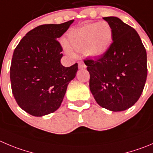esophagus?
Returning <instances> with one entry per match:
<instances>
[{
    "label": "esophagus",
    "mask_w": 153,
    "mask_h": 153,
    "mask_svg": "<svg viewBox=\"0 0 153 153\" xmlns=\"http://www.w3.org/2000/svg\"><path fill=\"white\" fill-rule=\"evenodd\" d=\"M78 67H79V69H85V68H86V66H85V65L84 64L83 62H79V63H78Z\"/></svg>",
    "instance_id": "obj_1"
}]
</instances>
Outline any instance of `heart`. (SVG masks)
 Masks as SVG:
<instances>
[{"mask_svg":"<svg viewBox=\"0 0 153 153\" xmlns=\"http://www.w3.org/2000/svg\"><path fill=\"white\" fill-rule=\"evenodd\" d=\"M112 37L111 27L107 22L90 23L71 30L68 34V43L74 50H85L88 56L97 57L107 52L111 44ZM65 48L67 53L72 54L68 46Z\"/></svg>","mask_w":153,"mask_h":153,"instance_id":"1","label":"heart"}]
</instances>
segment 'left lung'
Masks as SVG:
<instances>
[{"instance_id": "1", "label": "left lung", "mask_w": 153, "mask_h": 153, "mask_svg": "<svg viewBox=\"0 0 153 153\" xmlns=\"http://www.w3.org/2000/svg\"><path fill=\"white\" fill-rule=\"evenodd\" d=\"M112 29L113 42L96 60L84 63L89 88L101 107L114 112L130 108L143 92L146 76V51L139 34L117 17H104Z\"/></svg>"}]
</instances>
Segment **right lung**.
<instances>
[{
    "instance_id": "obj_1",
    "label": "right lung",
    "mask_w": 153,
    "mask_h": 153,
    "mask_svg": "<svg viewBox=\"0 0 153 153\" xmlns=\"http://www.w3.org/2000/svg\"><path fill=\"white\" fill-rule=\"evenodd\" d=\"M74 20L37 26L27 32L14 50L10 66L12 92L18 105L34 116H43L61 106L77 63L61 64L62 47L57 40Z\"/></svg>"
}]
</instances>
